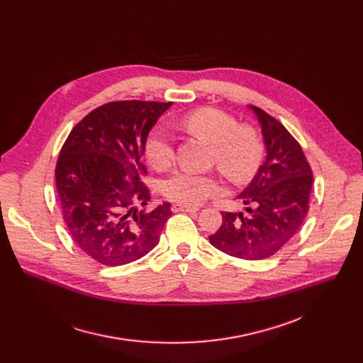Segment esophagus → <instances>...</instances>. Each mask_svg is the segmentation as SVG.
<instances>
[{
    "instance_id": "obj_1",
    "label": "esophagus",
    "mask_w": 363,
    "mask_h": 363,
    "mask_svg": "<svg viewBox=\"0 0 363 363\" xmlns=\"http://www.w3.org/2000/svg\"><path fill=\"white\" fill-rule=\"evenodd\" d=\"M171 210L174 213H195L198 211V208H195V206H188V205H179V203H174L171 206Z\"/></svg>"
}]
</instances>
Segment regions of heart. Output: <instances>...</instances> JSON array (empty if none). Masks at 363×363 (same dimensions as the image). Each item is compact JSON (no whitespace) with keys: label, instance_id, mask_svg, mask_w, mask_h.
I'll list each match as a JSON object with an SVG mask.
<instances>
[{"label":"heart","instance_id":"heart-1","mask_svg":"<svg viewBox=\"0 0 363 363\" xmlns=\"http://www.w3.org/2000/svg\"><path fill=\"white\" fill-rule=\"evenodd\" d=\"M179 125L191 135L211 145V160L231 181L248 179L264 155L262 132L250 123L238 125L234 115L203 106L181 116ZM145 157L158 171L169 168L175 160L171 135L161 126L153 128L145 140ZM164 195L179 205H198L221 192V182L213 174L188 169L174 172L162 182Z\"/></svg>","mask_w":363,"mask_h":363}]
</instances>
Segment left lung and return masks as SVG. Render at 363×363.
I'll list each match as a JSON object with an SVG mask.
<instances>
[{
	"label": "left lung",
	"instance_id": "1",
	"mask_svg": "<svg viewBox=\"0 0 363 363\" xmlns=\"http://www.w3.org/2000/svg\"><path fill=\"white\" fill-rule=\"evenodd\" d=\"M250 108L262 125L267 157L237 196L247 205V213H221L223 224L210 235V242L242 260H263L301 230L313 174L293 135L263 109Z\"/></svg>",
	"mask_w": 363,
	"mask_h": 363
}]
</instances>
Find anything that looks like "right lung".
<instances>
[{
	"label": "right lung",
	"mask_w": 363,
	"mask_h": 363,
	"mask_svg": "<svg viewBox=\"0 0 363 363\" xmlns=\"http://www.w3.org/2000/svg\"><path fill=\"white\" fill-rule=\"evenodd\" d=\"M171 101L118 100L86 115L62 146L56 165L60 208L73 241L103 266L139 260L158 245L171 203L150 199L142 182L145 140Z\"/></svg>",
	"instance_id": "1"
}]
</instances>
